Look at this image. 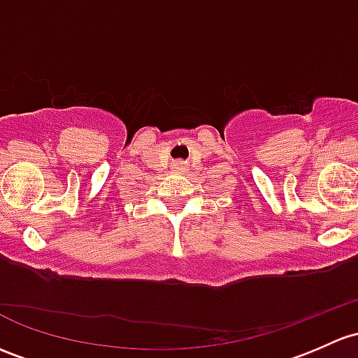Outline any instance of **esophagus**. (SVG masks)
<instances>
[{"instance_id": "1", "label": "esophagus", "mask_w": 358, "mask_h": 358, "mask_svg": "<svg viewBox=\"0 0 358 358\" xmlns=\"http://www.w3.org/2000/svg\"><path fill=\"white\" fill-rule=\"evenodd\" d=\"M175 168L176 169H185V163H183V161H178V163L175 164Z\"/></svg>"}]
</instances>
